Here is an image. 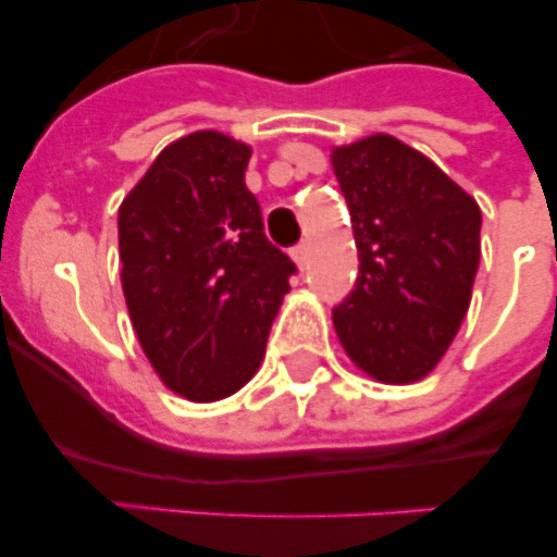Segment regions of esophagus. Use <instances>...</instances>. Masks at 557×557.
Masks as SVG:
<instances>
[{
    "label": "esophagus",
    "mask_w": 557,
    "mask_h": 557,
    "mask_svg": "<svg viewBox=\"0 0 557 557\" xmlns=\"http://www.w3.org/2000/svg\"><path fill=\"white\" fill-rule=\"evenodd\" d=\"M293 259L298 268H307V259H309V245L301 243V245H295L293 248Z\"/></svg>",
    "instance_id": "34e87169"
}]
</instances>
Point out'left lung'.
<instances>
[{"label": "left lung", "mask_w": 557, "mask_h": 557, "mask_svg": "<svg viewBox=\"0 0 557 557\" xmlns=\"http://www.w3.org/2000/svg\"><path fill=\"white\" fill-rule=\"evenodd\" d=\"M359 275L334 307L354 366L387 385L424 379L469 312L480 268L476 200L387 133L332 150Z\"/></svg>", "instance_id": "1"}]
</instances>
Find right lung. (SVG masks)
Here are the masks:
<instances>
[{
    "mask_svg": "<svg viewBox=\"0 0 557 557\" xmlns=\"http://www.w3.org/2000/svg\"><path fill=\"white\" fill-rule=\"evenodd\" d=\"M248 161L250 147L225 133H189L120 206L133 329L161 382L189 401H218L253 376L295 273L264 236Z\"/></svg>",
    "mask_w": 557,
    "mask_h": 557,
    "instance_id": "add662e5",
    "label": "right lung"
}]
</instances>
